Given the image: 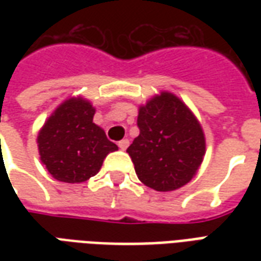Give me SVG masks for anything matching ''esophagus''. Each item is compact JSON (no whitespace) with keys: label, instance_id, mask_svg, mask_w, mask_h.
Masks as SVG:
<instances>
[{"label":"esophagus","instance_id":"obj_1","mask_svg":"<svg viewBox=\"0 0 261 261\" xmlns=\"http://www.w3.org/2000/svg\"><path fill=\"white\" fill-rule=\"evenodd\" d=\"M128 144H130L128 140H121V141H119V148L124 151V149H127V147H128Z\"/></svg>","mask_w":261,"mask_h":261}]
</instances>
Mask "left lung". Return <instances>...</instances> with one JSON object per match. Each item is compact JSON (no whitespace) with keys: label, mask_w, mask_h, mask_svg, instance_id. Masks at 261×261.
I'll list each match as a JSON object with an SVG mask.
<instances>
[{"label":"left lung","mask_w":261,"mask_h":261,"mask_svg":"<svg viewBox=\"0 0 261 261\" xmlns=\"http://www.w3.org/2000/svg\"><path fill=\"white\" fill-rule=\"evenodd\" d=\"M140 136L127 152L138 179L156 192H172L192 180L205 153V137L192 110L170 92L140 106Z\"/></svg>","instance_id":"left-lung-1"}]
</instances>
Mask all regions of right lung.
<instances>
[{"label":"right lung","mask_w":261,"mask_h":261,"mask_svg":"<svg viewBox=\"0 0 261 261\" xmlns=\"http://www.w3.org/2000/svg\"><path fill=\"white\" fill-rule=\"evenodd\" d=\"M95 108L84 97L60 105L39 131L40 161L54 179L81 183L95 176L108 153L117 151L105 131L93 123Z\"/></svg>","instance_id":"obj_1"}]
</instances>
